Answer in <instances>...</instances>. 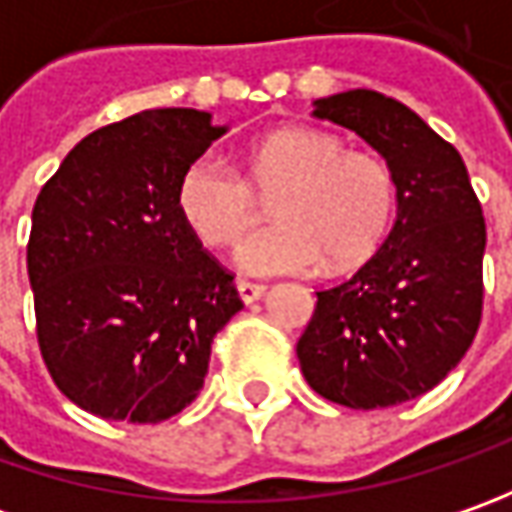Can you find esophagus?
<instances>
[{
  "label": "esophagus",
  "mask_w": 512,
  "mask_h": 512,
  "mask_svg": "<svg viewBox=\"0 0 512 512\" xmlns=\"http://www.w3.org/2000/svg\"><path fill=\"white\" fill-rule=\"evenodd\" d=\"M236 290H239V299L250 305V302H256L262 293H265V285H259V282H247V279H239L236 282Z\"/></svg>",
  "instance_id": "1"
}]
</instances>
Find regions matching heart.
<instances>
[{
  "instance_id": "obj_1",
  "label": "heart",
  "mask_w": 512,
  "mask_h": 512,
  "mask_svg": "<svg viewBox=\"0 0 512 512\" xmlns=\"http://www.w3.org/2000/svg\"><path fill=\"white\" fill-rule=\"evenodd\" d=\"M273 225L250 233L236 262L256 276L342 270L367 262L393 225L399 187L393 168L370 150L344 148L319 128H282L247 150L245 173L219 156L193 159L176 185V207L205 247H230L259 219L272 196Z\"/></svg>"
}]
</instances>
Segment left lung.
<instances>
[{"label": "left lung", "instance_id": "obj_1", "mask_svg": "<svg viewBox=\"0 0 512 512\" xmlns=\"http://www.w3.org/2000/svg\"><path fill=\"white\" fill-rule=\"evenodd\" d=\"M319 119L356 130L399 187L390 236L353 279L316 290L296 356L327 402L376 410L433 390L462 362L482 322L487 230L459 150L402 102L347 90Z\"/></svg>", "mask_w": 512, "mask_h": 512}]
</instances>
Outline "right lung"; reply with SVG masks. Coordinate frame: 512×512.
<instances>
[{"instance_id":"obj_1","label":"right lung","mask_w":512,"mask_h":512,"mask_svg":"<svg viewBox=\"0 0 512 512\" xmlns=\"http://www.w3.org/2000/svg\"><path fill=\"white\" fill-rule=\"evenodd\" d=\"M222 133L202 110H142L85 136L36 196L39 350L56 387L99 419L182 413L205 384L213 336L245 307L176 207L182 170Z\"/></svg>"}]
</instances>
